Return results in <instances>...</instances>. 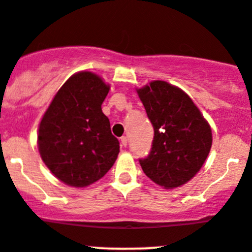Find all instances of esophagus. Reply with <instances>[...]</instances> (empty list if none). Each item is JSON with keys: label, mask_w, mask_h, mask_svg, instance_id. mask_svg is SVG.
<instances>
[{"label": "esophagus", "mask_w": 252, "mask_h": 252, "mask_svg": "<svg viewBox=\"0 0 252 252\" xmlns=\"http://www.w3.org/2000/svg\"><path fill=\"white\" fill-rule=\"evenodd\" d=\"M121 144H122V147L126 148V144H128V138H126V137H122L121 138Z\"/></svg>", "instance_id": "1"}]
</instances>
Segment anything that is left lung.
Masks as SVG:
<instances>
[{"label": "left lung", "mask_w": 252, "mask_h": 252, "mask_svg": "<svg viewBox=\"0 0 252 252\" xmlns=\"http://www.w3.org/2000/svg\"><path fill=\"white\" fill-rule=\"evenodd\" d=\"M137 92L154 128L152 150L139 159L143 171L165 189L184 185L208 158L210 126L191 98L168 82H150Z\"/></svg>", "instance_id": "1"}]
</instances>
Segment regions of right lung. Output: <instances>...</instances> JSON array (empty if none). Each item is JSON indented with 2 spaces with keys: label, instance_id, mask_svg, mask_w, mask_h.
I'll list each match as a JSON object with an SVG mask.
<instances>
[{
  "label": "right lung",
  "instance_id": "1",
  "mask_svg": "<svg viewBox=\"0 0 252 252\" xmlns=\"http://www.w3.org/2000/svg\"><path fill=\"white\" fill-rule=\"evenodd\" d=\"M109 86L92 72L73 74L52 99L38 128V150L52 174L84 188L107 174L119 142L102 112Z\"/></svg>",
  "mask_w": 252,
  "mask_h": 252
}]
</instances>
